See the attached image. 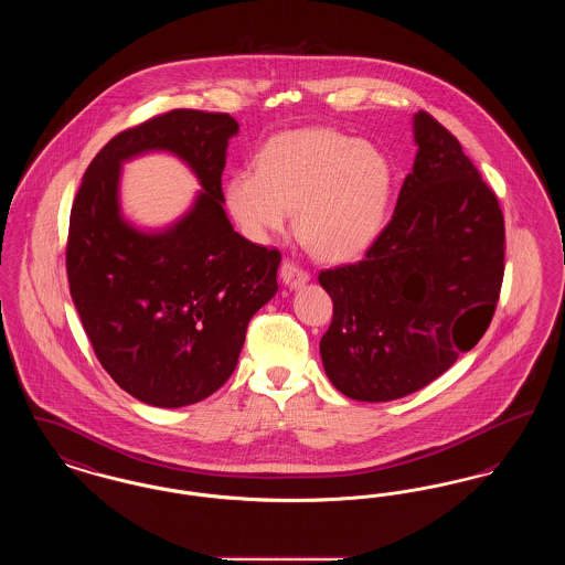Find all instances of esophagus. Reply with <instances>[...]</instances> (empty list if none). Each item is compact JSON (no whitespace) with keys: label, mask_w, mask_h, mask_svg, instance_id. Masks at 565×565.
I'll return each mask as SVG.
<instances>
[{"label":"esophagus","mask_w":565,"mask_h":565,"mask_svg":"<svg viewBox=\"0 0 565 565\" xmlns=\"http://www.w3.org/2000/svg\"><path fill=\"white\" fill-rule=\"evenodd\" d=\"M279 275H281L284 284L290 286V288H298V286H302V284L309 281V270L302 269L300 265H296L295 260H290V258H286V260L281 263Z\"/></svg>","instance_id":"34e87169"}]
</instances>
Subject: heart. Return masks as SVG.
Segmentation results:
<instances>
[{
	"instance_id": "1",
	"label": "heart",
	"mask_w": 565,
	"mask_h": 565,
	"mask_svg": "<svg viewBox=\"0 0 565 565\" xmlns=\"http://www.w3.org/2000/svg\"><path fill=\"white\" fill-rule=\"evenodd\" d=\"M254 167L224 186L226 210L252 242L279 233L295 210L302 245L343 263L364 254L385 226L394 173L369 141L328 127L284 131L263 143Z\"/></svg>"
}]
</instances>
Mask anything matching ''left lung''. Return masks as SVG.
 Returning a JSON list of instances; mask_svg holds the SVG:
<instances>
[{
  "label": "left lung",
  "instance_id": "8db88e82",
  "mask_svg": "<svg viewBox=\"0 0 565 565\" xmlns=\"http://www.w3.org/2000/svg\"><path fill=\"white\" fill-rule=\"evenodd\" d=\"M419 146L392 220L355 265L320 273L332 322L323 371L353 401L426 387L489 328L504 279V215L456 135L413 116Z\"/></svg>",
  "mask_w": 565,
  "mask_h": 565
}]
</instances>
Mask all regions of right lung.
Returning a JSON list of instances; mask_svg holds the SVG:
<instances>
[{"label": "right lung", "mask_w": 565, "mask_h": 565, "mask_svg": "<svg viewBox=\"0 0 565 565\" xmlns=\"http://www.w3.org/2000/svg\"><path fill=\"white\" fill-rule=\"evenodd\" d=\"M233 116L171 109L125 129L90 161L72 205L65 267L84 332L108 375L141 403H199L233 375L252 316L277 292L279 249L247 242L224 214ZM167 149L204 192L164 234L117 210L119 162Z\"/></svg>", "instance_id": "1"}]
</instances>
